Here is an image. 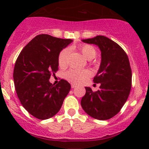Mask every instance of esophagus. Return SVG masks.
I'll return each mask as SVG.
<instances>
[{"mask_svg": "<svg viewBox=\"0 0 149 149\" xmlns=\"http://www.w3.org/2000/svg\"><path fill=\"white\" fill-rule=\"evenodd\" d=\"M71 88H75L76 87V85L73 84V83H71Z\"/></svg>", "mask_w": 149, "mask_h": 149, "instance_id": "1", "label": "esophagus"}]
</instances>
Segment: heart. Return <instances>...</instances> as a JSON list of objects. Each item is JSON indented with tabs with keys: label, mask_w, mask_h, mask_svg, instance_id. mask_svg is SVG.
Segmentation results:
<instances>
[{
	"label": "heart",
	"mask_w": 149,
	"mask_h": 149,
	"mask_svg": "<svg viewBox=\"0 0 149 149\" xmlns=\"http://www.w3.org/2000/svg\"><path fill=\"white\" fill-rule=\"evenodd\" d=\"M78 49L84 56L85 59L88 60H92L96 56V49L92 45L81 44L78 45ZM69 54V49L65 48L61 51L58 57V64L60 67H64L67 64V58ZM91 71L88 69L76 70L71 69L65 74V78L71 83H83L85 80L88 79L89 77L91 76Z\"/></svg>",
	"instance_id": "1"
}]
</instances>
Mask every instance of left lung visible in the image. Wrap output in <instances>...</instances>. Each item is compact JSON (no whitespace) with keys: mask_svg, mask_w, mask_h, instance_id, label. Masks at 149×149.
Listing matches in <instances>:
<instances>
[{"mask_svg":"<svg viewBox=\"0 0 149 149\" xmlns=\"http://www.w3.org/2000/svg\"><path fill=\"white\" fill-rule=\"evenodd\" d=\"M85 43L98 46L101 64L94 83H100V90L92 92L85 87L81 107L94 118L105 120L118 113L129 97L132 85V71L125 52L118 44L104 36L83 39Z\"/></svg>","mask_w":149,"mask_h":149,"instance_id":"left-lung-1","label":"left lung"}]
</instances>
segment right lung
<instances>
[{"instance_id":"obj_1","label":"right lung","mask_w":149,"mask_h":149,"mask_svg":"<svg viewBox=\"0 0 149 149\" xmlns=\"http://www.w3.org/2000/svg\"><path fill=\"white\" fill-rule=\"evenodd\" d=\"M71 39L40 34L24 47L15 65L13 79L22 105L40 120L52 118L60 110L71 85L61 79L57 85L49 78L58 70V57Z\"/></svg>"}]
</instances>
